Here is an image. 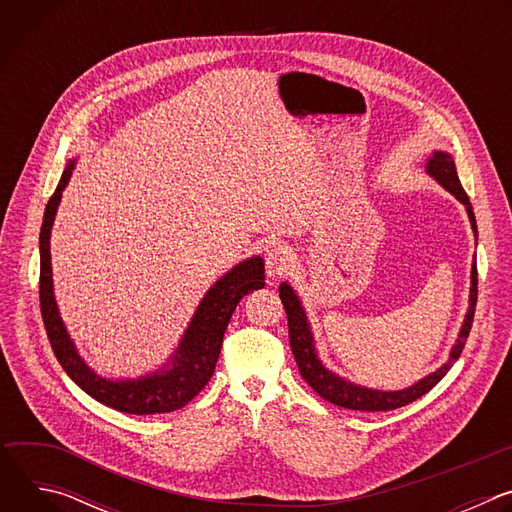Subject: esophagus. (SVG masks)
<instances>
[{"label": "esophagus", "mask_w": 512, "mask_h": 512, "mask_svg": "<svg viewBox=\"0 0 512 512\" xmlns=\"http://www.w3.org/2000/svg\"><path fill=\"white\" fill-rule=\"evenodd\" d=\"M265 267L269 277H281L291 271L294 267V253H291L285 245H275L267 251L265 257Z\"/></svg>", "instance_id": "1"}]
</instances>
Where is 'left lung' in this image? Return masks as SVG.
I'll return each mask as SVG.
<instances>
[{
    "label": "left lung",
    "mask_w": 512,
    "mask_h": 512,
    "mask_svg": "<svg viewBox=\"0 0 512 512\" xmlns=\"http://www.w3.org/2000/svg\"><path fill=\"white\" fill-rule=\"evenodd\" d=\"M427 174L431 178H435L440 182L448 192H452L464 206L470 218V225L474 235L478 237V227H476V218H474V210L470 204L468 194L464 192L458 172H456V164L452 160L450 154L446 152H433V156L427 160ZM279 298L281 304L285 308L287 314V326H289V346L291 352H294V358L298 362L300 375L304 377V381L328 403H334L338 407L344 409H352V411H391L403 405H409L411 401L419 399L421 395H425L427 391H431L437 383H440L446 373L452 369V364L460 358L464 346H466V338L470 334L472 322H474V310H476V300H478V271H476V263L472 265V285H470V308L468 314L464 318V324L460 328L458 340L450 352V358L446 364H442L440 369L435 373L427 375L425 379L417 381L415 385L403 389V391H375V389H367L354 385L338 375H334L332 371H328L324 364L320 362L318 354H316V346H314V336L306 318V312L300 304V298L296 296V291L291 289L287 283L279 285Z\"/></svg>",
    "instance_id": "8db88e82"
}]
</instances>
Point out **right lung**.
<instances>
[{"instance_id":"add662e5","label":"right lung","mask_w":512,"mask_h":512,"mask_svg":"<svg viewBox=\"0 0 512 512\" xmlns=\"http://www.w3.org/2000/svg\"><path fill=\"white\" fill-rule=\"evenodd\" d=\"M72 168H75V162H68L54 194L46 204L40 229V310L54 356L72 381L93 399L111 409L133 415H154L182 409L210 381L218 354H221L225 330L237 304L251 291L265 285L263 259L251 257L239 263L206 291L190 326L186 328V334L180 340L176 354L172 360H168L170 370L166 364V369L148 377H139L135 381L103 379L91 371L79 356L75 342L70 340L62 324L52 291L50 231Z\"/></svg>"}]
</instances>
